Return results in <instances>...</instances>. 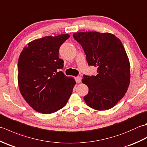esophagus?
<instances>
[{"label": "esophagus", "instance_id": "34e87169", "mask_svg": "<svg viewBox=\"0 0 147 147\" xmlns=\"http://www.w3.org/2000/svg\"><path fill=\"white\" fill-rule=\"evenodd\" d=\"M75 80H76V83H79L82 82V78H81L80 76H77V77L75 78Z\"/></svg>", "mask_w": 147, "mask_h": 147}]
</instances>
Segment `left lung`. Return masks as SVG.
Returning <instances> with one entry per match:
<instances>
[{
	"label": "left lung",
	"mask_w": 147,
	"mask_h": 147,
	"mask_svg": "<svg viewBox=\"0 0 147 147\" xmlns=\"http://www.w3.org/2000/svg\"><path fill=\"white\" fill-rule=\"evenodd\" d=\"M89 65L97 67L96 76L83 75L88 87L86 105L98 111L112 108L123 97L130 83V64L121 40L109 33H74Z\"/></svg>",
	"instance_id": "obj_1"
}]
</instances>
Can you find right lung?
I'll list each match as a JSON object with an SVG mask.
<instances>
[{"label":"right lung","mask_w":147,"mask_h":147,"mask_svg":"<svg viewBox=\"0 0 147 147\" xmlns=\"http://www.w3.org/2000/svg\"><path fill=\"white\" fill-rule=\"evenodd\" d=\"M70 37L67 34L47 36L28 43L18 59V85L24 100L34 110L52 114L63 108L76 82L59 69L64 61L59 48Z\"/></svg>","instance_id":"right-lung-1"}]
</instances>
